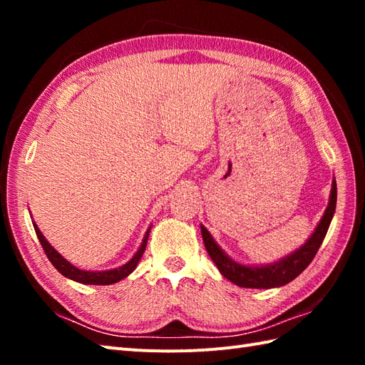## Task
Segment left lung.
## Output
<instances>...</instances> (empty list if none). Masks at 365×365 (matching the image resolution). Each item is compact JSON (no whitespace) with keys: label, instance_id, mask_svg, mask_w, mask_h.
<instances>
[{"label":"left lung","instance_id":"8db88e82","mask_svg":"<svg viewBox=\"0 0 365 365\" xmlns=\"http://www.w3.org/2000/svg\"><path fill=\"white\" fill-rule=\"evenodd\" d=\"M337 202V185L336 178L331 185V195L327 210H324L320 222L317 224L312 235L306 240V243L299 246L285 257L279 259L273 263H265V265H246V263L235 262L227 252H224L222 247L215 242L210 232L200 224V232H202V240L205 250L210 255L216 268L220 273L227 277L230 282L245 289H274V287H282L292 282L294 277H298L304 271L309 263L315 257L317 251L322 246L332 216L336 212Z\"/></svg>","mask_w":365,"mask_h":365}]
</instances>
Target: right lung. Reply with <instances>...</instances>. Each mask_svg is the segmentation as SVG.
Returning a JSON list of instances; mask_svg holds the SVG:
<instances>
[{"instance_id":"1","label":"right lung","mask_w":365,"mask_h":365,"mask_svg":"<svg viewBox=\"0 0 365 365\" xmlns=\"http://www.w3.org/2000/svg\"><path fill=\"white\" fill-rule=\"evenodd\" d=\"M33 226L36 230V235L38 238V242H41L43 251L46 254V257L53 263V267L56 268L61 274L66 276L67 279H72L75 282H80V284H88V285H110V284H115L122 281L123 277H127L128 274H131L135 271L136 265L141 260L143 254L145 251V245H147V240H149V232L152 229V226H149L147 229L145 235L141 242V246L138 247V251L135 252L133 257H131L127 263H123L122 267L118 268H113V269H102V271H91V269H81V268H76L73 263L68 262L67 259H64L63 255H61L54 247L48 243V240L43 237V234L41 232V229L37 227V224L33 221Z\"/></svg>"}]
</instances>
